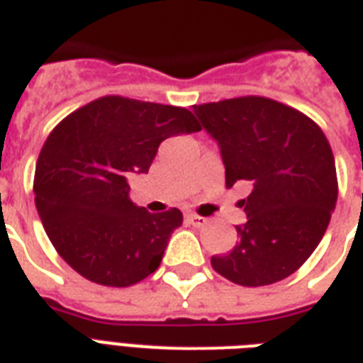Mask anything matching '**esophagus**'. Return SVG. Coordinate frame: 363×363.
<instances>
[{
	"label": "esophagus",
	"mask_w": 363,
	"mask_h": 363,
	"mask_svg": "<svg viewBox=\"0 0 363 363\" xmlns=\"http://www.w3.org/2000/svg\"><path fill=\"white\" fill-rule=\"evenodd\" d=\"M186 220L196 228H203L205 224L209 222L207 218H203V216H198V215H186Z\"/></svg>",
	"instance_id": "34e87169"
}]
</instances>
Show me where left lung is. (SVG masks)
I'll return each instance as SVG.
<instances>
[{
	"instance_id": "left-lung-1",
	"label": "left lung",
	"mask_w": 363,
	"mask_h": 363,
	"mask_svg": "<svg viewBox=\"0 0 363 363\" xmlns=\"http://www.w3.org/2000/svg\"><path fill=\"white\" fill-rule=\"evenodd\" d=\"M220 147L226 186L250 182L239 201L247 222L216 273L241 286L273 284L298 271L318 247L337 201L335 160L324 131L275 99L245 96L194 105Z\"/></svg>"
}]
</instances>
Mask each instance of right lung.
<instances>
[{
    "label": "right lung",
    "instance_id": "right-lung-1",
    "mask_svg": "<svg viewBox=\"0 0 363 363\" xmlns=\"http://www.w3.org/2000/svg\"><path fill=\"white\" fill-rule=\"evenodd\" d=\"M201 125L188 109L105 96L60 122L35 165V207L58 254L84 279L124 288L158 269L182 213H148L128 177L147 173L160 143Z\"/></svg>",
    "mask_w": 363,
    "mask_h": 363
}]
</instances>
